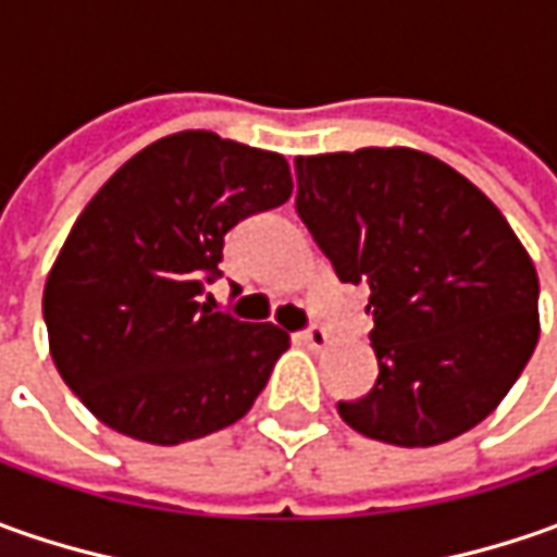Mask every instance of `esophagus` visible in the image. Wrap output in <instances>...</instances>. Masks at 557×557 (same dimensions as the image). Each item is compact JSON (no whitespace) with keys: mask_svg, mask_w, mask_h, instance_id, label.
<instances>
[{"mask_svg":"<svg viewBox=\"0 0 557 557\" xmlns=\"http://www.w3.org/2000/svg\"><path fill=\"white\" fill-rule=\"evenodd\" d=\"M300 341H304L310 350H322V347L329 344V332H325V329H319V325H310L307 332H300Z\"/></svg>","mask_w":557,"mask_h":557,"instance_id":"esophagus-1","label":"esophagus"}]
</instances>
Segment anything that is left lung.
Returning <instances> with one entry per match:
<instances>
[{"label": "left lung", "instance_id": "left-lung-1", "mask_svg": "<svg viewBox=\"0 0 557 557\" xmlns=\"http://www.w3.org/2000/svg\"><path fill=\"white\" fill-rule=\"evenodd\" d=\"M297 213L341 282L369 285L377 381L341 418L394 446L481 424L540 341V278L499 207L416 148L297 158Z\"/></svg>", "mask_w": 557, "mask_h": 557}]
</instances>
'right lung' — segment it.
<instances>
[{
  "label": "right lung",
  "instance_id": "obj_1",
  "mask_svg": "<svg viewBox=\"0 0 557 557\" xmlns=\"http://www.w3.org/2000/svg\"><path fill=\"white\" fill-rule=\"evenodd\" d=\"M275 151L185 129L120 166L42 290L54 369L126 437L176 446L247 416L288 334L201 304L232 225L290 198Z\"/></svg>",
  "mask_w": 557,
  "mask_h": 557
}]
</instances>
